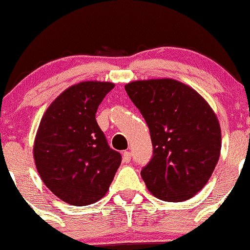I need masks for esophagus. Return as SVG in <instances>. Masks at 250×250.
Returning <instances> with one entry per match:
<instances>
[{"label": "esophagus", "mask_w": 250, "mask_h": 250, "mask_svg": "<svg viewBox=\"0 0 250 250\" xmlns=\"http://www.w3.org/2000/svg\"><path fill=\"white\" fill-rule=\"evenodd\" d=\"M123 161H124V163H126V164H128L131 161V153L130 151H124V153H123Z\"/></svg>", "instance_id": "obj_1"}]
</instances>
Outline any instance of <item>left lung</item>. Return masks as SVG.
<instances>
[{"label":"left lung","instance_id":"1","mask_svg":"<svg viewBox=\"0 0 250 250\" xmlns=\"http://www.w3.org/2000/svg\"><path fill=\"white\" fill-rule=\"evenodd\" d=\"M125 90L150 132L153 156L141 171L149 191L167 202L192 197L219 160L221 132L212 108L174 79L132 82Z\"/></svg>","mask_w":250,"mask_h":250}]
</instances>
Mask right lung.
Instances as JSON below:
<instances>
[{
    "instance_id": "right-lung-1",
    "label": "right lung",
    "mask_w": 250,
    "mask_h": 250,
    "mask_svg": "<svg viewBox=\"0 0 250 250\" xmlns=\"http://www.w3.org/2000/svg\"><path fill=\"white\" fill-rule=\"evenodd\" d=\"M113 87L104 82L68 87L41 120L33 146L36 167L48 189L69 205L102 199L122 164V154L108 146L95 118Z\"/></svg>"
}]
</instances>
